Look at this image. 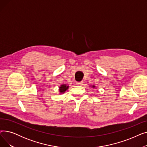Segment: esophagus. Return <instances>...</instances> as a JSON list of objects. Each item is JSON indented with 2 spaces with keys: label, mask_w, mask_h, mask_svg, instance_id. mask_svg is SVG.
Returning a JSON list of instances; mask_svg holds the SVG:
<instances>
[{
  "label": "esophagus",
  "mask_w": 147,
  "mask_h": 147,
  "mask_svg": "<svg viewBox=\"0 0 147 147\" xmlns=\"http://www.w3.org/2000/svg\"><path fill=\"white\" fill-rule=\"evenodd\" d=\"M76 84H78V85H82V84H83V82H76Z\"/></svg>",
  "instance_id": "34e87169"
}]
</instances>
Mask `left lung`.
Masks as SVG:
<instances>
[{
	"label": "left lung",
	"mask_w": 147,
	"mask_h": 147,
	"mask_svg": "<svg viewBox=\"0 0 147 147\" xmlns=\"http://www.w3.org/2000/svg\"><path fill=\"white\" fill-rule=\"evenodd\" d=\"M91 86L92 88H95V87H96V86H95V85H90V87Z\"/></svg>",
	"instance_id": "obj_1"
}]
</instances>
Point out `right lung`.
<instances>
[{
    "mask_svg": "<svg viewBox=\"0 0 147 147\" xmlns=\"http://www.w3.org/2000/svg\"><path fill=\"white\" fill-rule=\"evenodd\" d=\"M69 88V86L67 85L66 84H63L59 87V92L60 94H64L65 91L67 90Z\"/></svg>",
    "mask_w": 147,
    "mask_h": 147,
    "instance_id": "right-lung-1",
    "label": "right lung"
}]
</instances>
